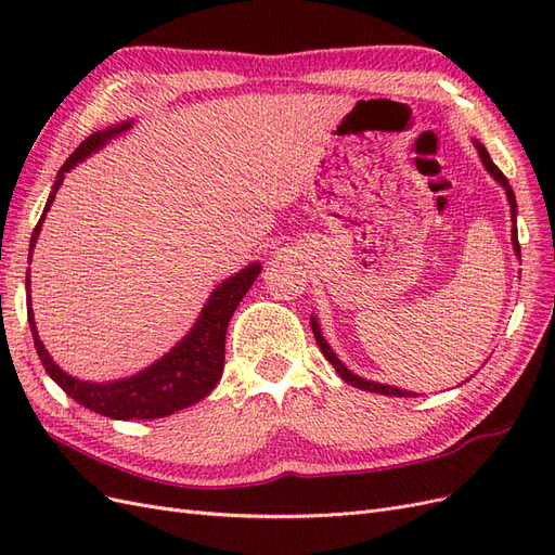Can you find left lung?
Instances as JSON below:
<instances>
[{"label":"left lung","instance_id":"1","mask_svg":"<svg viewBox=\"0 0 555 555\" xmlns=\"http://www.w3.org/2000/svg\"><path fill=\"white\" fill-rule=\"evenodd\" d=\"M475 143V147H477V153H479V157H481V164H483V169L489 171L491 176H493V180L500 184L502 190H505V194H507V201H509V212H512V245H514V251H516V257H520V247H518V233H516V196H514V190H512V184H509V180L502 176V171L498 169V166L493 164V159H491V155H489V150H486L479 141H473ZM310 324H312V333H314V340H317V345H319V349H322V354L328 359V363L335 367V373H338L347 384H351V386H357V389H363V391H371V393H382V396H398V398H412V396H418V393H414V391H405V389H398V386H389V384H379V382H371V379H363V377H359V375H354L349 371V367L335 357V351L331 349V345L324 340V335H322V328H319V322H317V317L312 314L310 317Z\"/></svg>","mask_w":555,"mask_h":555}]
</instances>
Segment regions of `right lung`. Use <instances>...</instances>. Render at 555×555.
Segmentation results:
<instances>
[{
    "mask_svg": "<svg viewBox=\"0 0 555 555\" xmlns=\"http://www.w3.org/2000/svg\"><path fill=\"white\" fill-rule=\"evenodd\" d=\"M133 122H120L115 127H108L104 131H94L92 137L82 141L72 157L64 162L60 169L53 190L46 201V208L41 212V220L31 233L29 241V259L31 251L37 247V238L41 233V224L46 220V212L50 210L55 201V194L60 184L64 182V173H69L76 164L88 159L96 150H102L111 139L120 137ZM261 273V263H249L236 275L227 278L222 284H217L212 294L208 296L204 310H201L198 319L190 333L162 359H157L153 365L143 367L141 373L115 379V382H82L78 377H72L64 373L62 367L48 354L43 347L35 312H31V287H29V268H27V322L31 338H35L37 354L46 367L50 379L57 382L60 389L80 402L82 408H88L96 414L108 416V418H120V422H129V418H162L169 416L178 410H184L194 405V402L204 400L222 377L224 371V340H227V326L229 319L233 317V310L238 308L243 296L249 292L251 284H255L257 275Z\"/></svg>",
    "mask_w": 555,
    "mask_h": 555,
    "instance_id": "1",
    "label": "right lung"
}]
</instances>
